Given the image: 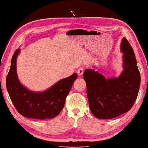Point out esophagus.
I'll return each mask as SVG.
<instances>
[{
	"mask_svg": "<svg viewBox=\"0 0 148 148\" xmlns=\"http://www.w3.org/2000/svg\"><path fill=\"white\" fill-rule=\"evenodd\" d=\"M83 72H84V69H83V68H82V67H80V68L77 69V74H78V76H81L83 74Z\"/></svg>",
	"mask_w": 148,
	"mask_h": 148,
	"instance_id": "esophagus-1",
	"label": "esophagus"
}]
</instances>
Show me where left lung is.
Returning <instances> with one entry per match:
<instances>
[{"mask_svg": "<svg viewBox=\"0 0 148 148\" xmlns=\"http://www.w3.org/2000/svg\"><path fill=\"white\" fill-rule=\"evenodd\" d=\"M120 49L123 71L119 77L106 79L94 69L83 73L90 110L99 119H113L128 112L137 98L140 74L135 53L125 37Z\"/></svg>", "mask_w": 148, "mask_h": 148, "instance_id": "obj_1", "label": "left lung"}]
</instances>
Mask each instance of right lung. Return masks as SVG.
<instances>
[{
	"instance_id": "right-lung-1",
	"label": "right lung",
	"mask_w": 148,
	"mask_h": 148,
	"mask_svg": "<svg viewBox=\"0 0 148 148\" xmlns=\"http://www.w3.org/2000/svg\"><path fill=\"white\" fill-rule=\"evenodd\" d=\"M19 53L20 49H17L13 53L6 77L7 90L13 106L21 115L28 119H53L63 109L66 96L77 77V74L60 80L42 92L31 91L18 79L17 58Z\"/></svg>"
}]
</instances>
